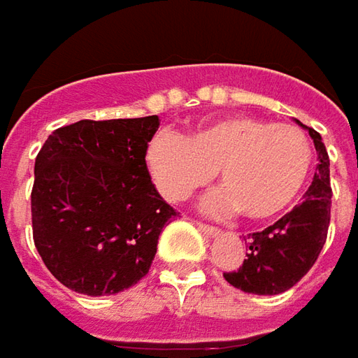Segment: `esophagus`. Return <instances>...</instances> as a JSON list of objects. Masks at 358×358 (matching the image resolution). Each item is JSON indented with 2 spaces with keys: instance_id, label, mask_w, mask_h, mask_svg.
I'll return each instance as SVG.
<instances>
[{
  "instance_id": "esophagus-1",
  "label": "esophagus",
  "mask_w": 358,
  "mask_h": 358,
  "mask_svg": "<svg viewBox=\"0 0 358 358\" xmlns=\"http://www.w3.org/2000/svg\"><path fill=\"white\" fill-rule=\"evenodd\" d=\"M198 228H200V232H202V234H206L208 238H216V236L220 234V230H218L216 226L204 224V222H198Z\"/></svg>"
}]
</instances>
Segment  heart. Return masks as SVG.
<instances>
[{
	"label": "heart",
	"instance_id": "heart-1",
	"mask_svg": "<svg viewBox=\"0 0 358 358\" xmlns=\"http://www.w3.org/2000/svg\"><path fill=\"white\" fill-rule=\"evenodd\" d=\"M144 162L158 192L182 202L220 174L224 190L210 198L216 212L241 210L248 220H272L292 208L313 170V144L303 128L252 116L208 120L180 138H150Z\"/></svg>",
	"mask_w": 358,
	"mask_h": 358
}]
</instances>
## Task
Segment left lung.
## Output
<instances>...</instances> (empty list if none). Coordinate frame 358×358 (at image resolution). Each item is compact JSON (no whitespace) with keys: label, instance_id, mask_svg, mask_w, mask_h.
I'll return each mask as SVG.
<instances>
[{"label":"left lung","instance_id":"obj_1","mask_svg":"<svg viewBox=\"0 0 358 358\" xmlns=\"http://www.w3.org/2000/svg\"><path fill=\"white\" fill-rule=\"evenodd\" d=\"M299 126L306 128L296 120ZM319 154L313 184L304 200L280 220L248 236V252L236 272H224L226 282L252 294H280L292 288L317 262L331 224L329 154L317 130L306 128Z\"/></svg>","mask_w":358,"mask_h":358}]
</instances>
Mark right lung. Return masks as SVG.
<instances>
[{
  "instance_id": "right-lung-1",
  "label": "right lung",
  "mask_w": 358,
  "mask_h": 358,
  "mask_svg": "<svg viewBox=\"0 0 358 358\" xmlns=\"http://www.w3.org/2000/svg\"><path fill=\"white\" fill-rule=\"evenodd\" d=\"M158 126V116L80 120L54 130L39 150L34 242L64 287L106 296L148 274L158 236L176 216L144 162Z\"/></svg>"
}]
</instances>
